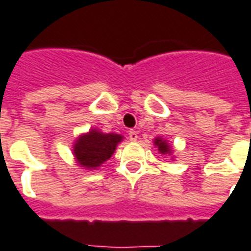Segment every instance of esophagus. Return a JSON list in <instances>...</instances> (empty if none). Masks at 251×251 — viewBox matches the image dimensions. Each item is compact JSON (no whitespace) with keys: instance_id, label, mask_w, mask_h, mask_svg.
<instances>
[{"instance_id":"34e87169","label":"esophagus","mask_w":251,"mask_h":251,"mask_svg":"<svg viewBox=\"0 0 251 251\" xmlns=\"http://www.w3.org/2000/svg\"><path fill=\"white\" fill-rule=\"evenodd\" d=\"M129 140L133 141V142H135V141L138 140V133L134 130H130L129 131Z\"/></svg>"}]
</instances>
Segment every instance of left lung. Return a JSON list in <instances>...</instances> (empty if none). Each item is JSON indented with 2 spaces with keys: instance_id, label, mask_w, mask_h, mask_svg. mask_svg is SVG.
<instances>
[{
  "instance_id": "1",
  "label": "left lung",
  "mask_w": 251,
  "mask_h": 251,
  "mask_svg": "<svg viewBox=\"0 0 251 251\" xmlns=\"http://www.w3.org/2000/svg\"><path fill=\"white\" fill-rule=\"evenodd\" d=\"M154 146L158 149V151L162 155H169V157H172V159H174V155H173V148L172 145L169 144L168 140H165L162 137H155L154 138Z\"/></svg>"
}]
</instances>
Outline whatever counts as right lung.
I'll return each instance as SVG.
<instances>
[{"mask_svg":"<svg viewBox=\"0 0 251 251\" xmlns=\"http://www.w3.org/2000/svg\"><path fill=\"white\" fill-rule=\"evenodd\" d=\"M122 140L124 137L121 134L102 133L98 129H90L74 140L72 149L74 161L82 169L96 170L111 158L117 145Z\"/></svg>","mask_w":251,"mask_h":251,"instance_id":"add662e5","label":"right lung"}]
</instances>
